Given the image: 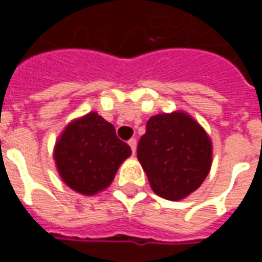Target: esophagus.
<instances>
[{"label": "esophagus", "instance_id": "esophagus-1", "mask_svg": "<svg viewBox=\"0 0 262 262\" xmlns=\"http://www.w3.org/2000/svg\"><path fill=\"white\" fill-rule=\"evenodd\" d=\"M129 146H130V148H132V153L135 154V151H136V144H137V142H136V139H130V140H129Z\"/></svg>", "mask_w": 262, "mask_h": 262}]
</instances>
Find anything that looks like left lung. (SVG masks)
I'll return each mask as SVG.
<instances>
[{"instance_id": "obj_1", "label": "left lung", "mask_w": 262, "mask_h": 262, "mask_svg": "<svg viewBox=\"0 0 262 262\" xmlns=\"http://www.w3.org/2000/svg\"><path fill=\"white\" fill-rule=\"evenodd\" d=\"M137 159L154 192L168 201H180L201 187L209 174L212 144L187 114L156 115L140 137Z\"/></svg>"}]
</instances>
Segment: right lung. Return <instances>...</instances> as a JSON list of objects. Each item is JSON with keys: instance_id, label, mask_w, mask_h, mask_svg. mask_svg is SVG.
<instances>
[{"instance_id": "add662e5", "label": "right lung", "mask_w": 262, "mask_h": 262, "mask_svg": "<svg viewBox=\"0 0 262 262\" xmlns=\"http://www.w3.org/2000/svg\"><path fill=\"white\" fill-rule=\"evenodd\" d=\"M130 147L116 136L114 125L95 112L71 122L54 147V160L71 189L94 195L114 181Z\"/></svg>"}]
</instances>
